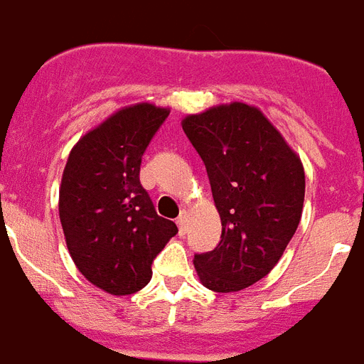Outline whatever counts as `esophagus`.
<instances>
[{
    "mask_svg": "<svg viewBox=\"0 0 364 364\" xmlns=\"http://www.w3.org/2000/svg\"><path fill=\"white\" fill-rule=\"evenodd\" d=\"M176 223H177V226H179V233H181V235H183V233L187 232V213L183 211L181 215L177 217Z\"/></svg>",
    "mask_w": 364,
    "mask_h": 364,
    "instance_id": "obj_1",
    "label": "esophagus"
}]
</instances>
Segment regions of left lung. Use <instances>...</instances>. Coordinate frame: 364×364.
I'll return each instance as SVG.
<instances>
[{
    "mask_svg": "<svg viewBox=\"0 0 364 364\" xmlns=\"http://www.w3.org/2000/svg\"><path fill=\"white\" fill-rule=\"evenodd\" d=\"M183 131L202 156L223 235L194 256L205 288H249L277 265L305 202L301 159L258 108L232 102L187 115Z\"/></svg>",
    "mask_w": 364,
    "mask_h": 364,
    "instance_id": "obj_1",
    "label": "left lung"
}]
</instances>
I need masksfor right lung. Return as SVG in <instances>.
Masks as SVG:
<instances>
[{"label":"right lung","mask_w":364,"mask_h":364,"mask_svg":"<svg viewBox=\"0 0 364 364\" xmlns=\"http://www.w3.org/2000/svg\"><path fill=\"white\" fill-rule=\"evenodd\" d=\"M168 114L147 102L127 106L82 136L65 164L59 220L67 249L80 273L112 295L144 288L177 233L140 183L141 155Z\"/></svg>","instance_id":"right-lung-1"}]
</instances>
